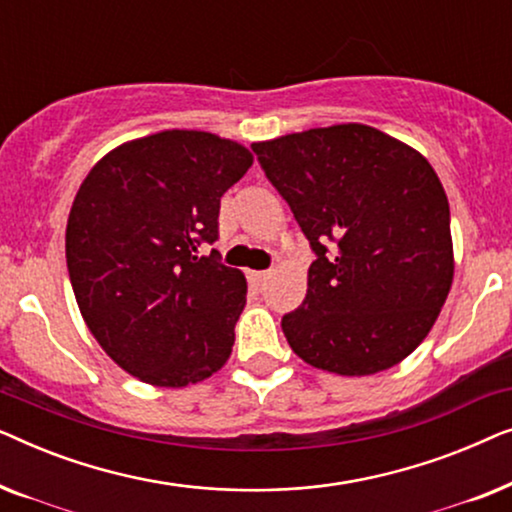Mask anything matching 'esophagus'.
<instances>
[{"label": "esophagus", "instance_id": "obj_1", "mask_svg": "<svg viewBox=\"0 0 512 512\" xmlns=\"http://www.w3.org/2000/svg\"><path fill=\"white\" fill-rule=\"evenodd\" d=\"M268 272H263V270H251L249 272V282L251 284H254L256 286V289H261V286L265 284V282H268Z\"/></svg>", "mask_w": 512, "mask_h": 512}]
</instances>
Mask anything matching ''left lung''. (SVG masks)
Listing matches in <instances>:
<instances>
[{"label": "left lung", "mask_w": 512, "mask_h": 512, "mask_svg": "<svg viewBox=\"0 0 512 512\" xmlns=\"http://www.w3.org/2000/svg\"><path fill=\"white\" fill-rule=\"evenodd\" d=\"M317 261L284 314L293 352L335 375H375L415 352L454 277L450 205L422 153L361 123L256 142Z\"/></svg>", "instance_id": "1"}]
</instances>
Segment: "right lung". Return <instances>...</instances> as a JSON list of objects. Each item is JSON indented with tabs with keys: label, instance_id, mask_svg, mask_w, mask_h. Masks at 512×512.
<instances>
[{
	"label": "right lung",
	"instance_id": "right-lung-1",
	"mask_svg": "<svg viewBox=\"0 0 512 512\" xmlns=\"http://www.w3.org/2000/svg\"><path fill=\"white\" fill-rule=\"evenodd\" d=\"M251 163L233 139L163 130L116 146L83 179L67 270L83 321L125 373L177 389L228 361L247 279L200 249L219 237L221 195Z\"/></svg>",
	"mask_w": 512,
	"mask_h": 512
}]
</instances>
